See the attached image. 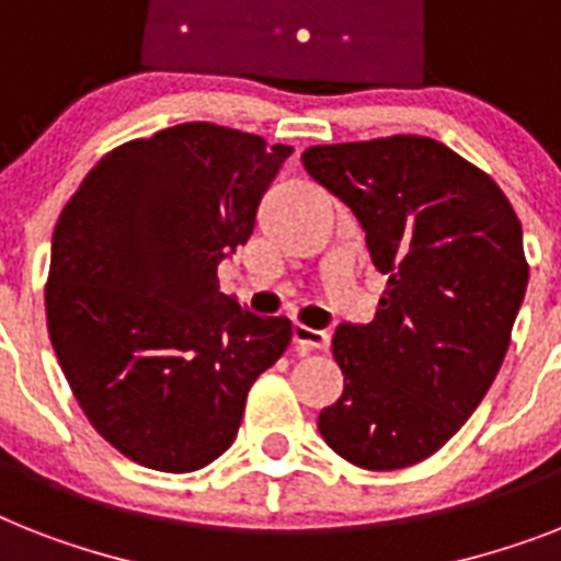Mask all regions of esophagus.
Instances as JSON below:
<instances>
[{
    "instance_id": "obj_1",
    "label": "esophagus",
    "mask_w": 561,
    "mask_h": 561,
    "mask_svg": "<svg viewBox=\"0 0 561 561\" xmlns=\"http://www.w3.org/2000/svg\"><path fill=\"white\" fill-rule=\"evenodd\" d=\"M294 343L302 354H311V352H322V348H328L331 336H328V331H317V328L294 325Z\"/></svg>"
}]
</instances>
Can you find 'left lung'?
<instances>
[{"label":"left lung","mask_w":561,"mask_h":561,"mask_svg":"<svg viewBox=\"0 0 561 561\" xmlns=\"http://www.w3.org/2000/svg\"><path fill=\"white\" fill-rule=\"evenodd\" d=\"M302 163L389 276L375 320L336 328L345 389L320 432L354 467L403 470L461 430L502 368L530 273L522 221L484 170L421 135L311 147Z\"/></svg>","instance_id":"obj_1"}]
</instances>
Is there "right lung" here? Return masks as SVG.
<instances>
[{
	"label": "right lung",
	"instance_id": "add662e5",
	"mask_svg": "<svg viewBox=\"0 0 561 561\" xmlns=\"http://www.w3.org/2000/svg\"><path fill=\"white\" fill-rule=\"evenodd\" d=\"M290 152L181 123L103 154L59 213L48 336L91 426L140 467L193 472L227 453L250 386L290 345L288 317L218 290Z\"/></svg>",
	"mask_w": 561,
	"mask_h": 561
}]
</instances>
